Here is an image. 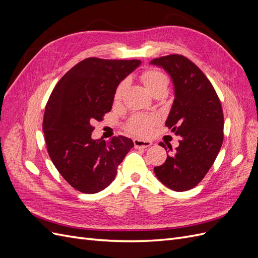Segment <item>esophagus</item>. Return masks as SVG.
Segmentation results:
<instances>
[{
    "label": "esophagus",
    "mask_w": 258,
    "mask_h": 258,
    "mask_svg": "<svg viewBox=\"0 0 258 258\" xmlns=\"http://www.w3.org/2000/svg\"><path fill=\"white\" fill-rule=\"evenodd\" d=\"M134 143L136 148H146L152 145L151 141H145V140H141V139H135Z\"/></svg>",
    "instance_id": "34e87169"
}]
</instances>
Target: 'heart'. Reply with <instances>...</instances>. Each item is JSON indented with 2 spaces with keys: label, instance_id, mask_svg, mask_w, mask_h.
<instances>
[{
  "label": "heart",
  "instance_id": "1",
  "mask_svg": "<svg viewBox=\"0 0 258 258\" xmlns=\"http://www.w3.org/2000/svg\"><path fill=\"white\" fill-rule=\"evenodd\" d=\"M140 80L143 83L146 89L152 95L158 91H167L169 86L168 75L157 69H147L140 74ZM124 90H126V83L121 82L117 86L114 92V101L119 102L122 99ZM156 122L155 117L150 115H136L129 120L127 127L129 131L139 136H146L151 132Z\"/></svg>",
  "mask_w": 258,
  "mask_h": 258
}]
</instances>
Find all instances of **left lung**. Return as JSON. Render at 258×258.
I'll return each mask as SVG.
<instances>
[{
	"label": "left lung",
	"mask_w": 258,
	"mask_h": 258,
	"mask_svg": "<svg viewBox=\"0 0 258 258\" xmlns=\"http://www.w3.org/2000/svg\"><path fill=\"white\" fill-rule=\"evenodd\" d=\"M172 77L175 97L166 126L179 137V144L154 171L170 189L185 191L197 186L214 163L224 140V114L214 87L205 73L182 54L153 59ZM160 146L166 144L161 142Z\"/></svg>",
	"instance_id": "1"
}]
</instances>
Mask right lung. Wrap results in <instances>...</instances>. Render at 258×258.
<instances>
[{
	"mask_svg": "<svg viewBox=\"0 0 258 258\" xmlns=\"http://www.w3.org/2000/svg\"><path fill=\"white\" fill-rule=\"evenodd\" d=\"M141 61L86 58L54 86L45 107L43 131L49 157L73 188L84 194L103 190L134 147L132 140H92L95 120L112 110L118 84Z\"/></svg>",
	"mask_w": 258,
	"mask_h": 258,
	"instance_id": "right-lung-1",
	"label": "right lung"
}]
</instances>
